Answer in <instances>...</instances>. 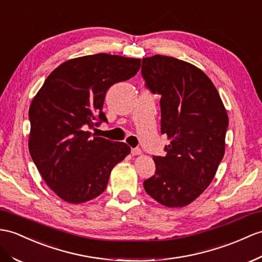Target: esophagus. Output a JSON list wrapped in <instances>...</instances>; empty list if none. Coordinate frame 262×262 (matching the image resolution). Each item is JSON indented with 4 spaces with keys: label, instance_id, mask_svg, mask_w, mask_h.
Masks as SVG:
<instances>
[{
    "label": "esophagus",
    "instance_id": "1",
    "mask_svg": "<svg viewBox=\"0 0 262 262\" xmlns=\"http://www.w3.org/2000/svg\"><path fill=\"white\" fill-rule=\"evenodd\" d=\"M131 155L132 156L141 155V149H140V148H133V149H131Z\"/></svg>",
    "mask_w": 262,
    "mask_h": 262
}]
</instances>
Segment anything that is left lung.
<instances>
[{
	"mask_svg": "<svg viewBox=\"0 0 262 262\" xmlns=\"http://www.w3.org/2000/svg\"><path fill=\"white\" fill-rule=\"evenodd\" d=\"M145 86L161 95V133L167 156H153L156 173L145 192L170 208L184 207L205 191L223 155L229 119L220 95L200 69L176 57L142 59Z\"/></svg>",
	"mask_w": 262,
	"mask_h": 262,
	"instance_id": "obj_1",
	"label": "left lung"
}]
</instances>
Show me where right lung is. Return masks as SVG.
I'll list each match as a JSON object with an SVG mask.
<instances>
[{
  "instance_id": "obj_1",
  "label": "right lung",
  "mask_w": 262,
  "mask_h": 262,
  "mask_svg": "<svg viewBox=\"0 0 262 262\" xmlns=\"http://www.w3.org/2000/svg\"><path fill=\"white\" fill-rule=\"evenodd\" d=\"M140 63L106 53L69 60L48 76L32 101L30 155L43 180L64 201L100 195L114 165L130 153L126 143L95 137L89 129L107 122L102 111L107 90L135 76Z\"/></svg>"
}]
</instances>
